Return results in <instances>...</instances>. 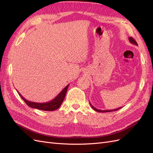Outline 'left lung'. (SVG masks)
Returning a JSON list of instances; mask_svg holds the SVG:
<instances>
[{
	"label": "left lung",
	"mask_w": 153,
	"mask_h": 153,
	"mask_svg": "<svg viewBox=\"0 0 153 153\" xmlns=\"http://www.w3.org/2000/svg\"><path fill=\"white\" fill-rule=\"evenodd\" d=\"M129 42H130L131 43L133 44V45H138L137 43L136 42V41L133 38H131V37H130V38H129ZM90 105L91 106V107L92 109H94L95 111H96V112H113V111H115V110H117L120 108H121L122 107H120V108H116V109H113V110H98L95 107H94L93 106H92L91 105V103H90Z\"/></svg>",
	"instance_id": "obj_1"
}]
</instances>
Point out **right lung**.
<instances>
[{
    "mask_svg": "<svg viewBox=\"0 0 153 153\" xmlns=\"http://www.w3.org/2000/svg\"><path fill=\"white\" fill-rule=\"evenodd\" d=\"M69 84L66 85L64 89H62V91L60 92V93L55 97L54 99L51 100L48 102L46 103H36V102H32V101H30L25 99L24 97H23L20 93L18 91V93L20 96L22 100L25 101V103L28 105L30 107L32 108H36L41 110H45V111H53L58 109L60 106L61 105L62 103L64 98H65V96L66 94V92L68 90Z\"/></svg>",
    "mask_w": 153,
    "mask_h": 153,
    "instance_id": "1",
    "label": "right lung"
}]
</instances>
